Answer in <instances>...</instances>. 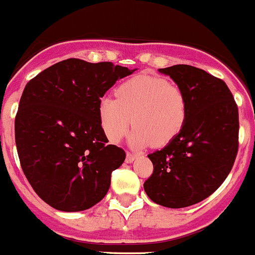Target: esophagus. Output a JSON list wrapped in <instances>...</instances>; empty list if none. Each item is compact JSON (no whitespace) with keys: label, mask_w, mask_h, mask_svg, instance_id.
<instances>
[{"label":"esophagus","mask_w":255,"mask_h":255,"mask_svg":"<svg viewBox=\"0 0 255 255\" xmlns=\"http://www.w3.org/2000/svg\"><path fill=\"white\" fill-rule=\"evenodd\" d=\"M136 158H137L136 154H132V153H130V151H128V153H126V163H132L135 159H136Z\"/></svg>","instance_id":"34e87169"}]
</instances>
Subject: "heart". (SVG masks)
I'll return each instance as SVG.
<instances>
[{"instance_id": "b5f03b06", "label": "heart", "mask_w": 255, "mask_h": 255, "mask_svg": "<svg viewBox=\"0 0 255 255\" xmlns=\"http://www.w3.org/2000/svg\"><path fill=\"white\" fill-rule=\"evenodd\" d=\"M118 99L104 97L100 102V120L105 134L119 143L129 130L136 146H163L174 139L187 119V99L173 83L154 76H136L116 90Z\"/></svg>"}]
</instances>
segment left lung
Here are the masks:
<instances>
[{
  "mask_svg": "<svg viewBox=\"0 0 255 255\" xmlns=\"http://www.w3.org/2000/svg\"><path fill=\"white\" fill-rule=\"evenodd\" d=\"M184 92L187 119L167 146L149 154L153 173L144 190L169 209L191 206L223 184L239 148V112L225 82L192 65L159 69Z\"/></svg>",
  "mask_w": 255,
  "mask_h": 255,
  "instance_id": "obj_1",
  "label": "left lung"
}]
</instances>
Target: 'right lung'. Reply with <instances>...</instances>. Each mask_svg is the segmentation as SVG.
<instances>
[{
	"instance_id": "right-lung-1",
	"label": "right lung",
	"mask_w": 255,
	"mask_h": 255,
	"mask_svg": "<svg viewBox=\"0 0 255 255\" xmlns=\"http://www.w3.org/2000/svg\"><path fill=\"white\" fill-rule=\"evenodd\" d=\"M135 69L71 58L27 82L15 118L21 168L36 195L60 211H83L106 196L125 151L107 144L101 97Z\"/></svg>"
}]
</instances>
